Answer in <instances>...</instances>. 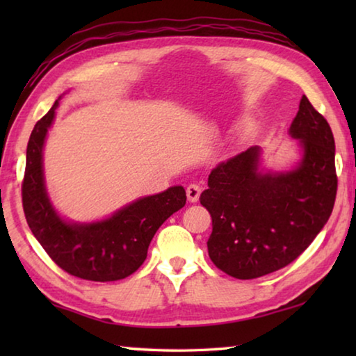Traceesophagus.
I'll list each match as a JSON object with an SVG mask.
<instances>
[{"mask_svg":"<svg viewBox=\"0 0 356 356\" xmlns=\"http://www.w3.org/2000/svg\"><path fill=\"white\" fill-rule=\"evenodd\" d=\"M201 196V186L197 184H190L186 186V197H188L190 202H196Z\"/></svg>","mask_w":356,"mask_h":356,"instance_id":"34e87169","label":"esophagus"}]
</instances>
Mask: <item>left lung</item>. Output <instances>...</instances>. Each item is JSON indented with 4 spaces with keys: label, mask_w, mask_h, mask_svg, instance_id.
Returning <instances> with one entry per match:
<instances>
[{
    "label": "left lung",
    "mask_w": 356,
    "mask_h": 356,
    "mask_svg": "<svg viewBox=\"0 0 356 356\" xmlns=\"http://www.w3.org/2000/svg\"><path fill=\"white\" fill-rule=\"evenodd\" d=\"M289 134L303 147L295 170L261 172V149L250 147L216 165L200 197L212 216L209 256L237 280H254L293 262L333 212V131L306 95Z\"/></svg>",
    "instance_id": "obj_1"
}]
</instances>
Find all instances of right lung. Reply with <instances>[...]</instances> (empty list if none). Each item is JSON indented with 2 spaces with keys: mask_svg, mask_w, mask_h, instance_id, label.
I'll use <instances>...</instances> for the list:
<instances>
[{
  "mask_svg": "<svg viewBox=\"0 0 356 356\" xmlns=\"http://www.w3.org/2000/svg\"><path fill=\"white\" fill-rule=\"evenodd\" d=\"M56 100L38 120L26 147L22 202L34 237L58 267L76 278L108 282L135 273L147 257L150 240L159 227L185 206L184 186H171L159 195L141 197L110 218L89 225L64 221L48 200L42 149L55 119Z\"/></svg>",
  "mask_w": 356,
  "mask_h": 356,
  "instance_id": "1",
  "label": "right lung"
}]
</instances>
